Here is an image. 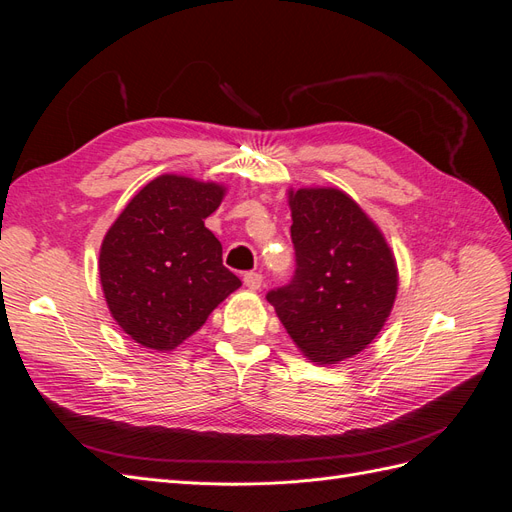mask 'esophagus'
I'll return each instance as SVG.
<instances>
[{
    "label": "esophagus",
    "mask_w": 512,
    "mask_h": 512,
    "mask_svg": "<svg viewBox=\"0 0 512 512\" xmlns=\"http://www.w3.org/2000/svg\"><path fill=\"white\" fill-rule=\"evenodd\" d=\"M243 284H245L247 288H250V290H258V288L262 286V275L256 273V271L245 273V275H243Z\"/></svg>",
    "instance_id": "esophagus-1"
}]
</instances>
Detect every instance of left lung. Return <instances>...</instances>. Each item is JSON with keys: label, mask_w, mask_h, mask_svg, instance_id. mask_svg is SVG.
Segmentation results:
<instances>
[{"label": "left lung", "mask_w": 512, "mask_h": 512, "mask_svg": "<svg viewBox=\"0 0 512 512\" xmlns=\"http://www.w3.org/2000/svg\"><path fill=\"white\" fill-rule=\"evenodd\" d=\"M297 271L275 288V307L309 361L335 365L365 350L397 297V265L380 228L337 188L288 192Z\"/></svg>", "instance_id": "left-lung-1"}]
</instances>
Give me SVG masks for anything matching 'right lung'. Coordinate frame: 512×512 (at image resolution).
<instances>
[{
    "mask_svg": "<svg viewBox=\"0 0 512 512\" xmlns=\"http://www.w3.org/2000/svg\"><path fill=\"white\" fill-rule=\"evenodd\" d=\"M224 194L220 183L160 175L108 228L100 247L104 299L136 344L175 350L241 286L205 226Z\"/></svg>",
    "mask_w": 512,
    "mask_h": 512,
    "instance_id": "1",
    "label": "right lung"
}]
</instances>
